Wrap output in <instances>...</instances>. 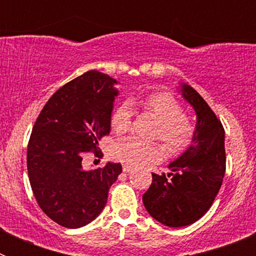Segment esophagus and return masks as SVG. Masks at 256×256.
<instances>
[{
    "label": "esophagus",
    "instance_id": "obj_1",
    "mask_svg": "<svg viewBox=\"0 0 256 256\" xmlns=\"http://www.w3.org/2000/svg\"><path fill=\"white\" fill-rule=\"evenodd\" d=\"M132 170V166L130 165H123V172L124 173H130Z\"/></svg>",
    "mask_w": 256,
    "mask_h": 256
}]
</instances>
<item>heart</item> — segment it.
Masks as SVG:
<instances>
[{"mask_svg":"<svg viewBox=\"0 0 256 256\" xmlns=\"http://www.w3.org/2000/svg\"><path fill=\"white\" fill-rule=\"evenodd\" d=\"M132 105L138 104L144 112H150L158 120L154 138H160L172 152L182 151L195 136V126L184 115L182 105L170 94L155 92L142 98H130V102L118 106L112 115V128L118 134L130 130ZM110 155L114 160L126 165H144L160 160L164 148L156 142H144L134 137L119 140L112 148Z\"/></svg>","mask_w":256,"mask_h":256,"instance_id":"heart-1","label":"heart"}]
</instances>
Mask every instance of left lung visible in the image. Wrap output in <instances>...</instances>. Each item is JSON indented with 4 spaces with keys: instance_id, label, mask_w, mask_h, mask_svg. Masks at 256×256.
<instances>
[{
    "instance_id": "1",
    "label": "left lung",
    "mask_w": 256,
    "mask_h": 256,
    "mask_svg": "<svg viewBox=\"0 0 256 256\" xmlns=\"http://www.w3.org/2000/svg\"><path fill=\"white\" fill-rule=\"evenodd\" d=\"M183 98L195 108L192 144L169 164L168 174L152 173L150 188L142 196L154 219L168 227L192 224L210 209L226 173L224 128L206 101L182 83Z\"/></svg>"
}]
</instances>
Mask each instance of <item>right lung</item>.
Returning a JSON list of instances; mask_svg holds the SVG:
<instances>
[{"mask_svg":"<svg viewBox=\"0 0 256 256\" xmlns=\"http://www.w3.org/2000/svg\"><path fill=\"white\" fill-rule=\"evenodd\" d=\"M116 83L90 70L52 94L33 126L26 152L29 182L40 209L62 227L79 228L96 219L122 173L119 162L91 170L82 165L87 152H101L98 141L110 133Z\"/></svg>","mask_w":256,"mask_h":256,"instance_id":"obj_1","label":"right lung"}]
</instances>
